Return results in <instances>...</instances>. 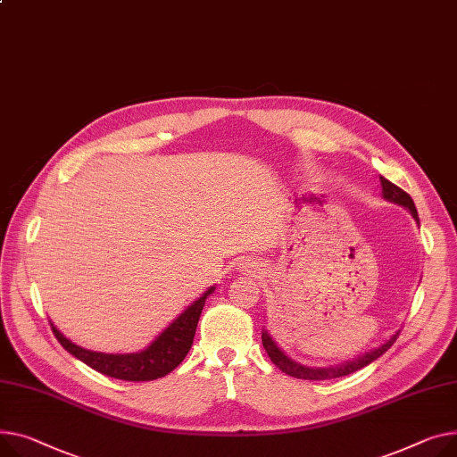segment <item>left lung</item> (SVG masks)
<instances>
[{
	"label": "left lung",
	"instance_id": "left-lung-1",
	"mask_svg": "<svg viewBox=\"0 0 457 457\" xmlns=\"http://www.w3.org/2000/svg\"><path fill=\"white\" fill-rule=\"evenodd\" d=\"M380 186H382V196H384L386 200L399 204V205H403V207H408V211L411 212V217L419 222L415 204H413L411 196H410L406 191H403L401 187L391 184V181L386 179L384 176H380ZM397 337H399V332L393 334V337H391L384 345H380L378 349H373V351H370V353H366V354H361V356H358V358H354V360H349V361L340 363V366H334V368H309V366H303V363H299V361L292 360L290 356H287V354L276 345V342L271 340V337H270V334H268L264 328H262V337H261V338H262V347L266 349L270 360H271L273 363H276V366H278L283 373H287V375H290V377H294V378H303V380H332V378H340V377L351 375V373H354V371H358V370H361V368L370 366L371 361H375L378 356H382V354L395 344V340H397Z\"/></svg>",
	"mask_w": 457,
	"mask_h": 457
}]
</instances>
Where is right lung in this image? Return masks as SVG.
I'll return each mask as SVG.
<instances>
[{"instance_id":"add662e5","label":"right lung","mask_w":457,"mask_h":457,"mask_svg":"<svg viewBox=\"0 0 457 457\" xmlns=\"http://www.w3.org/2000/svg\"><path fill=\"white\" fill-rule=\"evenodd\" d=\"M212 292H215V287L207 288L202 294V297H198L193 305H189L184 312H181L160 334V337L141 353L106 354V353L89 351L68 340L53 323H51V328L60 345H62L70 354L84 361L91 370H96L106 377L127 380V382L156 380L174 371L187 356L195 340L196 325H198L202 309L205 305V299Z\"/></svg>"}]
</instances>
